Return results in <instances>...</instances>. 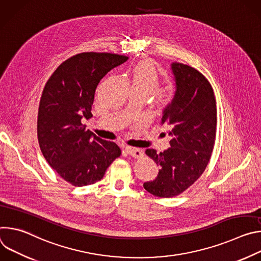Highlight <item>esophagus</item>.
Segmentation results:
<instances>
[{"mask_svg": "<svg viewBox=\"0 0 261 261\" xmlns=\"http://www.w3.org/2000/svg\"><path fill=\"white\" fill-rule=\"evenodd\" d=\"M126 152L135 159H139L143 156V152L141 150H139V148H136V147H132V146H127Z\"/></svg>", "mask_w": 261, "mask_h": 261, "instance_id": "obj_1", "label": "esophagus"}]
</instances>
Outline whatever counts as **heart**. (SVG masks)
<instances>
[{"label": "heart", "instance_id": "b5f03b06", "mask_svg": "<svg viewBox=\"0 0 261 261\" xmlns=\"http://www.w3.org/2000/svg\"><path fill=\"white\" fill-rule=\"evenodd\" d=\"M131 89L145 96L152 93L154 100L159 106L167 107L175 99V90L170 86L159 87L160 75L150 61H143L136 64L131 70Z\"/></svg>", "mask_w": 261, "mask_h": 261}]
</instances>
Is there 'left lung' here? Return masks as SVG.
I'll return each mask as SVG.
<instances>
[{
    "label": "left lung",
    "instance_id": "8db88e82",
    "mask_svg": "<svg viewBox=\"0 0 261 261\" xmlns=\"http://www.w3.org/2000/svg\"><path fill=\"white\" fill-rule=\"evenodd\" d=\"M175 80V99L167 106L161 124L168 127V150L145 154L160 166L158 176L143 184L155 196L169 198L192 186L205 170L212 156L217 130V106L213 88L195 68L171 64Z\"/></svg>",
    "mask_w": 261,
    "mask_h": 261
}]
</instances>
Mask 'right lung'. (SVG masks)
Here are the masks:
<instances>
[{
    "label": "right lung",
    "instance_id": "right-lung-1",
    "mask_svg": "<svg viewBox=\"0 0 261 261\" xmlns=\"http://www.w3.org/2000/svg\"><path fill=\"white\" fill-rule=\"evenodd\" d=\"M127 60L110 53L75 55L56 69L43 89L37 120L40 150L50 167L75 187L100 180L122 154L117 143L99 138L82 120L93 117L100 81Z\"/></svg>",
    "mask_w": 261,
    "mask_h": 261
}]
</instances>
